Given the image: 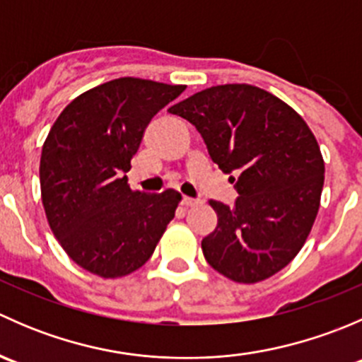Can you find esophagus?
I'll list each match as a JSON object with an SVG mask.
<instances>
[{"label":"esophagus","mask_w":362,"mask_h":362,"mask_svg":"<svg viewBox=\"0 0 362 362\" xmlns=\"http://www.w3.org/2000/svg\"><path fill=\"white\" fill-rule=\"evenodd\" d=\"M202 202H199V199H194V198H187V196H185L184 199H182V204H184L185 208H192V206H196V204H199Z\"/></svg>","instance_id":"esophagus-1"}]
</instances>
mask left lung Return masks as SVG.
<instances>
[{"mask_svg":"<svg viewBox=\"0 0 362 362\" xmlns=\"http://www.w3.org/2000/svg\"><path fill=\"white\" fill-rule=\"evenodd\" d=\"M168 112L189 120L211 160L235 175V204L208 202L217 214L202 242L208 264L238 284L286 268L305 245L322 194L324 159L308 124L249 83L208 87Z\"/></svg>","mask_w":362,"mask_h":362,"instance_id":"left-lung-1","label":"left lung"}]
</instances>
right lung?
I'll return each mask as SVG.
<instances>
[{
  "instance_id": "add662e5",
  "label": "right lung",
  "mask_w": 362,
  "mask_h": 362,
  "mask_svg": "<svg viewBox=\"0 0 362 362\" xmlns=\"http://www.w3.org/2000/svg\"><path fill=\"white\" fill-rule=\"evenodd\" d=\"M184 89L122 76L76 96L50 127L40 159L47 221L64 252L93 275L136 272L175 217L177 191H133L122 173L152 117Z\"/></svg>"
}]
</instances>
